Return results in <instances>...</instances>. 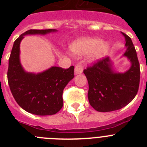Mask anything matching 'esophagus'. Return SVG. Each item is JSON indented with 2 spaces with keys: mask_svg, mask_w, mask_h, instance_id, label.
<instances>
[{
  "mask_svg": "<svg viewBox=\"0 0 147 147\" xmlns=\"http://www.w3.org/2000/svg\"><path fill=\"white\" fill-rule=\"evenodd\" d=\"M83 71V65L81 62H79L76 65L74 68V74H80Z\"/></svg>",
  "mask_w": 147,
  "mask_h": 147,
  "instance_id": "34e87169",
  "label": "esophagus"
}]
</instances>
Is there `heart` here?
Masks as SVG:
<instances>
[{"instance_id":"b5f03b06","label":"heart","mask_w":147,"mask_h":147,"mask_svg":"<svg viewBox=\"0 0 147 147\" xmlns=\"http://www.w3.org/2000/svg\"><path fill=\"white\" fill-rule=\"evenodd\" d=\"M110 45L107 42L101 41L98 38H82L71 45V49L76 55L90 53L88 60L90 62L99 60L107 55Z\"/></svg>"}]
</instances>
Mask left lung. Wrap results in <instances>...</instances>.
Listing matches in <instances>:
<instances>
[{
  "mask_svg": "<svg viewBox=\"0 0 147 147\" xmlns=\"http://www.w3.org/2000/svg\"><path fill=\"white\" fill-rule=\"evenodd\" d=\"M127 51L124 54L131 62L124 73L113 70L112 62L105 57L84 70L89 85L90 105L98 112H110L125 107L135 98L140 82V65L136 49L129 36L124 33Z\"/></svg>",
  "mask_w": 147,
  "mask_h": 147,
  "instance_id": "left-lung-1",
  "label": "left lung"
}]
</instances>
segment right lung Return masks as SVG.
Listing matches in <instances>:
<instances>
[{"mask_svg":"<svg viewBox=\"0 0 147 147\" xmlns=\"http://www.w3.org/2000/svg\"><path fill=\"white\" fill-rule=\"evenodd\" d=\"M56 29H30L14 42L7 72L8 83L17 103L24 110L38 115H51L63 106L65 87L74 77V67L67 69L53 67L39 74L24 71L20 61V44L25 35H44Z\"/></svg>","mask_w":147,"mask_h":147,"instance_id":"right-lung-1","label":"right lung"}]
</instances>
